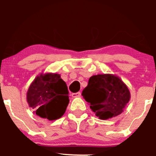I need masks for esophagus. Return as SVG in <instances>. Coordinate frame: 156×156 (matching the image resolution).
<instances>
[{
  "instance_id": "34e87169",
  "label": "esophagus",
  "mask_w": 156,
  "mask_h": 156,
  "mask_svg": "<svg viewBox=\"0 0 156 156\" xmlns=\"http://www.w3.org/2000/svg\"><path fill=\"white\" fill-rule=\"evenodd\" d=\"M80 94H81V92H76V93H73L72 96L73 97V98H78V97L80 96Z\"/></svg>"
}]
</instances>
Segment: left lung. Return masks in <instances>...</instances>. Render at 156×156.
Here are the masks:
<instances>
[{
  "label": "left lung",
  "mask_w": 156,
  "mask_h": 156,
  "mask_svg": "<svg viewBox=\"0 0 156 156\" xmlns=\"http://www.w3.org/2000/svg\"><path fill=\"white\" fill-rule=\"evenodd\" d=\"M82 95L101 119L120 114L130 98L127 86L118 77L108 74L91 77Z\"/></svg>",
  "instance_id": "8db88e82"
}]
</instances>
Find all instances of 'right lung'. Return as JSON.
<instances>
[{
  "instance_id": "1",
  "label": "right lung",
  "mask_w": 156,
  "mask_h": 156,
  "mask_svg": "<svg viewBox=\"0 0 156 156\" xmlns=\"http://www.w3.org/2000/svg\"><path fill=\"white\" fill-rule=\"evenodd\" d=\"M27 101L37 115L54 120L63 116L69 103V91L58 74H41L31 84Z\"/></svg>"
}]
</instances>
